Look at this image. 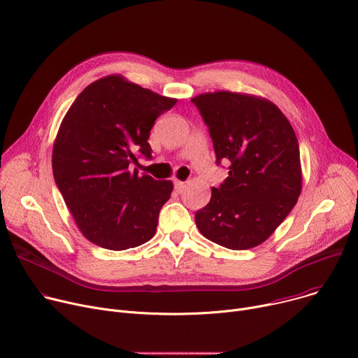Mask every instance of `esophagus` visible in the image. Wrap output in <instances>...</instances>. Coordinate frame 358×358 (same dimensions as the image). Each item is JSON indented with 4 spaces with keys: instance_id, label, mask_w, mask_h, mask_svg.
<instances>
[{
    "instance_id": "34e87169",
    "label": "esophagus",
    "mask_w": 358,
    "mask_h": 358,
    "mask_svg": "<svg viewBox=\"0 0 358 358\" xmlns=\"http://www.w3.org/2000/svg\"><path fill=\"white\" fill-rule=\"evenodd\" d=\"M174 188L177 192H182V189L185 188V182L184 181H180V180H176L174 181Z\"/></svg>"
}]
</instances>
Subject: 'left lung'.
I'll list each match as a JSON object with an SVG mask.
<instances>
[{
  "label": "left lung",
  "instance_id": "left-lung-1",
  "mask_svg": "<svg viewBox=\"0 0 358 358\" xmlns=\"http://www.w3.org/2000/svg\"><path fill=\"white\" fill-rule=\"evenodd\" d=\"M229 177L196 213L200 233L230 250L264 243L296 206L303 188L300 148L287 117L267 99L215 91L191 99Z\"/></svg>",
  "mask_w": 358,
  "mask_h": 358
}]
</instances>
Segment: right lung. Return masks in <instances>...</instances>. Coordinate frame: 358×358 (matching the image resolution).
I'll return each mask as SVG.
<instances>
[{
	"instance_id": "add662e5",
	"label": "right lung",
	"mask_w": 358,
	"mask_h": 358,
	"mask_svg": "<svg viewBox=\"0 0 358 358\" xmlns=\"http://www.w3.org/2000/svg\"><path fill=\"white\" fill-rule=\"evenodd\" d=\"M176 99L120 74L83 90L64 115L52 147V173L77 227L92 244L121 251L155 234L170 180L129 171L137 155L151 158L150 131Z\"/></svg>"
}]
</instances>
